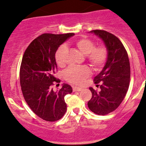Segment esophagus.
I'll list each match as a JSON object with an SVG mask.
<instances>
[{"label":"esophagus","mask_w":146,"mask_h":146,"mask_svg":"<svg viewBox=\"0 0 146 146\" xmlns=\"http://www.w3.org/2000/svg\"><path fill=\"white\" fill-rule=\"evenodd\" d=\"M82 90V88H80V87H73V92H80Z\"/></svg>","instance_id":"34e87169"}]
</instances>
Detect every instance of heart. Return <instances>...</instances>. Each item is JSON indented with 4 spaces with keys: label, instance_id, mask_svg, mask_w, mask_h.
Masks as SVG:
<instances>
[{
    "label": "heart",
    "instance_id": "obj_1",
    "mask_svg": "<svg viewBox=\"0 0 146 146\" xmlns=\"http://www.w3.org/2000/svg\"><path fill=\"white\" fill-rule=\"evenodd\" d=\"M75 45L83 54L86 55L88 62L95 69H100L108 58V50L104 45L95 47V42L89 38H80L75 41ZM68 49L66 46L61 45L55 53V60L59 66L63 67L66 64V55ZM91 73L90 68L83 66L69 67L64 72V78L66 81L74 85H80L86 78Z\"/></svg>",
    "mask_w": 146,
    "mask_h": 146
}]
</instances>
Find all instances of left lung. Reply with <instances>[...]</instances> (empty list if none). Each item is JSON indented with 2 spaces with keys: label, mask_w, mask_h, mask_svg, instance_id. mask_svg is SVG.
<instances>
[{
  "label": "left lung",
  "mask_w": 146,
  "mask_h": 146,
  "mask_svg": "<svg viewBox=\"0 0 146 146\" xmlns=\"http://www.w3.org/2000/svg\"><path fill=\"white\" fill-rule=\"evenodd\" d=\"M90 33L99 37L108 50L105 66L94 78L95 84L101 83V90L98 92L90 87L92 96L87 103L91 111L104 115L114 111L125 97L130 82L129 60L125 47L115 36L103 30Z\"/></svg>",
  "instance_id": "1"
}]
</instances>
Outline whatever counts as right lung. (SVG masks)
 I'll return each mask as SVG.
<instances>
[{
    "label": "right lung",
    "instance_id": "obj_1",
    "mask_svg": "<svg viewBox=\"0 0 146 146\" xmlns=\"http://www.w3.org/2000/svg\"><path fill=\"white\" fill-rule=\"evenodd\" d=\"M74 35L44 33L31 42L23 55L19 72L23 96L33 113L44 120H59L66 111L64 96L73 90L65 83L60 90H53L54 84L60 82L54 76L57 69L55 53Z\"/></svg>",
    "mask_w": 146,
    "mask_h": 146
}]
</instances>
